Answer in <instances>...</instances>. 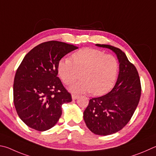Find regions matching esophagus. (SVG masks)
I'll use <instances>...</instances> for the list:
<instances>
[{
	"label": "esophagus",
	"mask_w": 156,
	"mask_h": 156,
	"mask_svg": "<svg viewBox=\"0 0 156 156\" xmlns=\"http://www.w3.org/2000/svg\"><path fill=\"white\" fill-rule=\"evenodd\" d=\"M72 100H76V99H77V98H78V95L72 94Z\"/></svg>",
	"instance_id": "esophagus-1"
}]
</instances>
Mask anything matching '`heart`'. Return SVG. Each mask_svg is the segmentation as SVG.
Returning a JSON list of instances; mask_svg holds the SVG:
<instances>
[{"label": "heart", "mask_w": 156, "mask_h": 156, "mask_svg": "<svg viewBox=\"0 0 156 156\" xmlns=\"http://www.w3.org/2000/svg\"><path fill=\"white\" fill-rule=\"evenodd\" d=\"M72 58V60L65 58L59 61L58 72L62 81L67 85L80 78L81 73L82 80L70 87L73 93L91 92L93 95H100L115 85L119 69L115 56L86 48L73 53Z\"/></svg>", "instance_id": "obj_1"}]
</instances>
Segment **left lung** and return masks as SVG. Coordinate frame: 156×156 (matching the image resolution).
<instances>
[{
  "label": "left lung",
  "instance_id": "8db88e82",
  "mask_svg": "<svg viewBox=\"0 0 156 156\" xmlns=\"http://www.w3.org/2000/svg\"><path fill=\"white\" fill-rule=\"evenodd\" d=\"M99 47L112 50L119 62V73L115 87L109 93L89 100L83 117L90 131L107 136L119 131L131 119L141 94L139 75L136 67L119 48L106 44Z\"/></svg>",
  "mask_w": 156,
  "mask_h": 156
}]
</instances>
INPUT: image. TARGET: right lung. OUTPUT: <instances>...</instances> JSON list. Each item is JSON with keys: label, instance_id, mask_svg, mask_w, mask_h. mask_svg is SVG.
<instances>
[{"label": "right lung", "instance_id": "right-lung-1", "mask_svg": "<svg viewBox=\"0 0 156 156\" xmlns=\"http://www.w3.org/2000/svg\"><path fill=\"white\" fill-rule=\"evenodd\" d=\"M58 41L44 42L24 56L16 71L13 83V103L19 117L27 126L46 131L57 123L62 105L72 96L57 76L59 61L77 49Z\"/></svg>", "mask_w": 156, "mask_h": 156}]
</instances>
